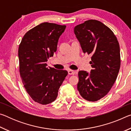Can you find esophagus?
<instances>
[{"mask_svg": "<svg viewBox=\"0 0 131 131\" xmlns=\"http://www.w3.org/2000/svg\"><path fill=\"white\" fill-rule=\"evenodd\" d=\"M75 71L73 70H71V69H69L68 70V74H70V75H73L75 74Z\"/></svg>", "mask_w": 131, "mask_h": 131, "instance_id": "obj_1", "label": "esophagus"}]
</instances>
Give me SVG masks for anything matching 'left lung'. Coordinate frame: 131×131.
<instances>
[{
  "instance_id": "obj_1",
  "label": "left lung",
  "mask_w": 131,
  "mask_h": 131,
  "mask_svg": "<svg viewBox=\"0 0 131 131\" xmlns=\"http://www.w3.org/2000/svg\"><path fill=\"white\" fill-rule=\"evenodd\" d=\"M84 53L91 54L90 73L79 72L77 90L84 99L99 100L107 94L118 76L120 68L119 43L113 32L101 22L90 19L74 28Z\"/></svg>"
}]
</instances>
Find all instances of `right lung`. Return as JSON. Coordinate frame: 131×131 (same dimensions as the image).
<instances>
[{"label":"right lung","mask_w":131,"mask_h":131,"mask_svg":"<svg viewBox=\"0 0 131 131\" xmlns=\"http://www.w3.org/2000/svg\"><path fill=\"white\" fill-rule=\"evenodd\" d=\"M65 25L44 23L24 35L18 48L19 73L26 92L36 102L47 105L58 96L68 72L47 67Z\"/></svg>","instance_id":"right-lung-1"}]
</instances>
